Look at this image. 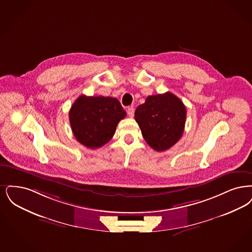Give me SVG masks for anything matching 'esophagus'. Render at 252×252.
<instances>
[{
	"label": "esophagus",
	"mask_w": 252,
	"mask_h": 252,
	"mask_svg": "<svg viewBox=\"0 0 252 252\" xmlns=\"http://www.w3.org/2000/svg\"><path fill=\"white\" fill-rule=\"evenodd\" d=\"M127 114H128V116H129L130 118H132L133 115H134V108H133V107H129V108L127 109Z\"/></svg>",
	"instance_id": "obj_1"
}]
</instances>
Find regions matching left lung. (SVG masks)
<instances>
[{"label": "left lung", "instance_id": "left-lung-1", "mask_svg": "<svg viewBox=\"0 0 252 252\" xmlns=\"http://www.w3.org/2000/svg\"><path fill=\"white\" fill-rule=\"evenodd\" d=\"M186 118L185 104L170 92L147 97L134 113L144 139L157 152L166 151L180 140Z\"/></svg>", "mask_w": 252, "mask_h": 252}]
</instances>
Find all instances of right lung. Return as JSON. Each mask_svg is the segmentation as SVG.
I'll return each mask as SVG.
<instances>
[{
	"mask_svg": "<svg viewBox=\"0 0 252 252\" xmlns=\"http://www.w3.org/2000/svg\"><path fill=\"white\" fill-rule=\"evenodd\" d=\"M126 117L119 99L81 95L69 110V122L77 141L88 149L109 142L118 123Z\"/></svg>",
	"mask_w": 252,
	"mask_h": 252,
	"instance_id": "right-lung-1",
	"label": "right lung"
}]
</instances>
